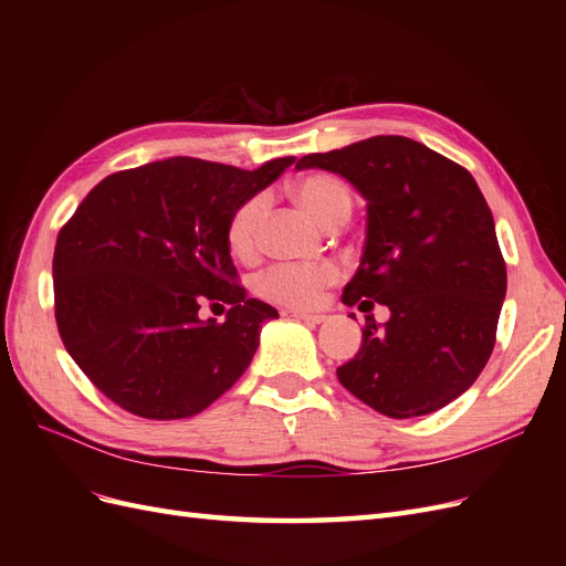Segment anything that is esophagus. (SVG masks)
I'll return each instance as SVG.
<instances>
[{
    "label": "esophagus",
    "mask_w": 566,
    "mask_h": 566,
    "mask_svg": "<svg viewBox=\"0 0 566 566\" xmlns=\"http://www.w3.org/2000/svg\"><path fill=\"white\" fill-rule=\"evenodd\" d=\"M293 314V318H297V321H302V323H306V325H318V323H323L325 321V316L323 314H314V312H290Z\"/></svg>",
    "instance_id": "1"
}]
</instances>
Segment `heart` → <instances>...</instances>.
Instances as JSON below:
<instances>
[{
	"mask_svg": "<svg viewBox=\"0 0 566 566\" xmlns=\"http://www.w3.org/2000/svg\"><path fill=\"white\" fill-rule=\"evenodd\" d=\"M295 198L325 227H339L352 214V188L331 172H314L295 181ZM269 210L266 193H254L231 212L227 224L229 250L250 260L260 248L262 221ZM339 271L331 262L314 264H273L254 279L256 295L293 310H312L318 304L323 287L333 285Z\"/></svg>",
	"mask_w": 566,
	"mask_h": 566,
	"instance_id": "1",
	"label": "heart"
}]
</instances>
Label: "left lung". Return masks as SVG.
<instances>
[{"instance_id":"8db88e82","label":"left lung","mask_w":566,"mask_h":566,"mask_svg":"<svg viewBox=\"0 0 566 566\" xmlns=\"http://www.w3.org/2000/svg\"><path fill=\"white\" fill-rule=\"evenodd\" d=\"M295 167L328 169L366 198L364 256L342 302L391 312L382 325L366 316L361 349L337 368L339 382L399 420L458 399L489 361L507 287L472 175L406 136L310 153Z\"/></svg>"}]
</instances>
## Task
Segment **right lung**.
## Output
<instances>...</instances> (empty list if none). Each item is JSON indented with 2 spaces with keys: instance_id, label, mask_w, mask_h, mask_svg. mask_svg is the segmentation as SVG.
Returning a JSON list of instances; mask_svg holds the SVG:
<instances>
[{
  "instance_id": "1",
  "label": "right lung",
  "mask_w": 566,
  "mask_h": 566,
  "mask_svg": "<svg viewBox=\"0 0 566 566\" xmlns=\"http://www.w3.org/2000/svg\"><path fill=\"white\" fill-rule=\"evenodd\" d=\"M293 156L254 172L198 158L123 169L96 184L54 250V310L67 354L106 397L148 420L217 401L279 312L248 297L227 245L231 212ZM202 303L230 306L202 324Z\"/></svg>"
}]
</instances>
